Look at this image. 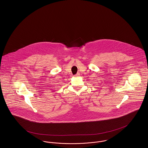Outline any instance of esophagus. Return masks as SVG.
I'll return each mask as SVG.
<instances>
[{"label": "esophagus", "instance_id": "1", "mask_svg": "<svg viewBox=\"0 0 148 148\" xmlns=\"http://www.w3.org/2000/svg\"><path fill=\"white\" fill-rule=\"evenodd\" d=\"M80 75V73H77V74H76V75H75V77H79Z\"/></svg>", "mask_w": 148, "mask_h": 148}]
</instances>
